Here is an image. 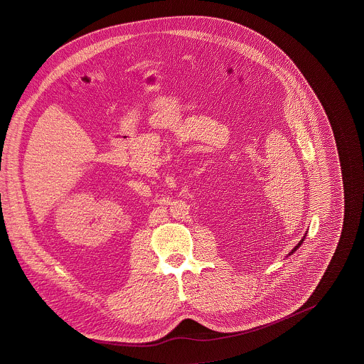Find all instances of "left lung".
I'll return each mask as SVG.
<instances>
[{
    "instance_id": "left-lung-1",
    "label": "left lung",
    "mask_w": 364,
    "mask_h": 364,
    "mask_svg": "<svg viewBox=\"0 0 364 364\" xmlns=\"http://www.w3.org/2000/svg\"><path fill=\"white\" fill-rule=\"evenodd\" d=\"M304 237H306V236H304ZM304 237H303V239H301V242H299V244H297V245H296V247H294V250H292V252H291V254H294V251H296V250H297V248H299V247H300V245H301V242H304ZM291 254H289V255H291Z\"/></svg>"
}]
</instances>
